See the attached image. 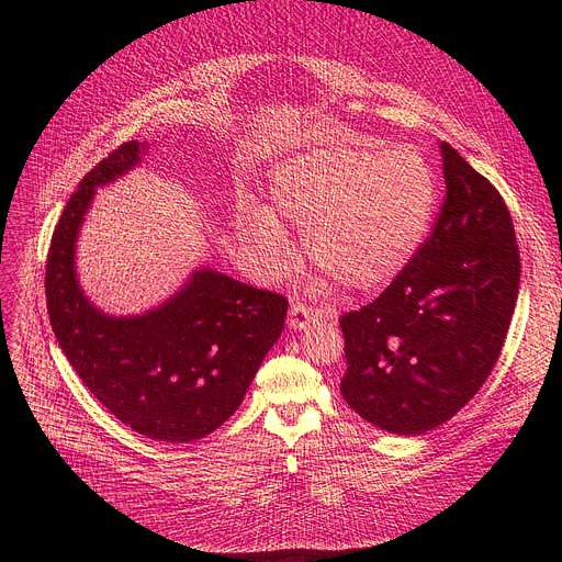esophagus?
<instances>
[{"label":"esophagus","instance_id":"esophagus-1","mask_svg":"<svg viewBox=\"0 0 562 562\" xmlns=\"http://www.w3.org/2000/svg\"><path fill=\"white\" fill-rule=\"evenodd\" d=\"M323 317V311H317L313 306H306L304 302L295 300L289 308V327L291 329H304L308 323H313V319Z\"/></svg>","mask_w":562,"mask_h":562}]
</instances>
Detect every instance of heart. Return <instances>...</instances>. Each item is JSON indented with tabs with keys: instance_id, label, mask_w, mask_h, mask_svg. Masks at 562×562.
<instances>
[{
	"instance_id": "b5f03b06",
	"label": "heart",
	"mask_w": 562,
	"mask_h": 562,
	"mask_svg": "<svg viewBox=\"0 0 562 562\" xmlns=\"http://www.w3.org/2000/svg\"><path fill=\"white\" fill-rule=\"evenodd\" d=\"M276 213L306 233L308 258L345 286L371 291L405 271L431 226L438 182L414 148L331 144L280 165L271 176ZM262 265L282 273L293 245L271 213L247 222Z\"/></svg>"
}]
</instances>
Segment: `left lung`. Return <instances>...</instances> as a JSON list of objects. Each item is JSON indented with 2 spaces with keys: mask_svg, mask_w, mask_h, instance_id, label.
I'll use <instances>...</instances> for the list:
<instances>
[{
  "mask_svg": "<svg viewBox=\"0 0 562 562\" xmlns=\"http://www.w3.org/2000/svg\"><path fill=\"white\" fill-rule=\"evenodd\" d=\"M447 198L425 245L373 302L340 317V391L371 425L425 434L492 373L514 315L520 251L498 189L447 142Z\"/></svg>",
  "mask_w": 562,
  "mask_h": 562,
  "instance_id": "obj_1",
  "label": "left lung"
}]
</instances>
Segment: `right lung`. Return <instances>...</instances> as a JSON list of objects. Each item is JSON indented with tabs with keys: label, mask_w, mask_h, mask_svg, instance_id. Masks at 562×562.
I'll return each instance as SVG.
<instances>
[{
	"label": "right lung",
	"mask_w": 562,
	"mask_h": 562,
	"mask_svg": "<svg viewBox=\"0 0 562 562\" xmlns=\"http://www.w3.org/2000/svg\"><path fill=\"white\" fill-rule=\"evenodd\" d=\"M131 139L91 169L66 202L46 260L55 338L89 391L126 427L165 442L215 431L243 403L282 334L289 300L200 269L169 302L135 317L95 308L75 278V239L95 195L139 162Z\"/></svg>",
	"instance_id": "1"
}]
</instances>
